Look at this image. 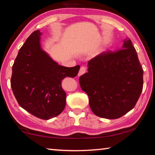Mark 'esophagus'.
Wrapping results in <instances>:
<instances>
[{
	"label": "esophagus",
	"mask_w": 155,
	"mask_h": 155,
	"mask_svg": "<svg viewBox=\"0 0 155 155\" xmlns=\"http://www.w3.org/2000/svg\"><path fill=\"white\" fill-rule=\"evenodd\" d=\"M86 72V68L85 66H81L80 70H79V72H78V76H81L82 74H83L84 73H85Z\"/></svg>",
	"instance_id": "34e87169"
}]
</instances>
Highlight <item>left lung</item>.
Segmentation results:
<instances>
[{"instance_id": "1", "label": "left lung", "mask_w": 155, "mask_h": 155, "mask_svg": "<svg viewBox=\"0 0 155 155\" xmlns=\"http://www.w3.org/2000/svg\"><path fill=\"white\" fill-rule=\"evenodd\" d=\"M81 87L96 115L117 119L134 108L143 89V68L130 39L121 49L103 52L88 62Z\"/></svg>"}]
</instances>
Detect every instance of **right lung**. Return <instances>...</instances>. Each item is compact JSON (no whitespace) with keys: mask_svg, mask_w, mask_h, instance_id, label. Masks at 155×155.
<instances>
[{"mask_svg":"<svg viewBox=\"0 0 155 155\" xmlns=\"http://www.w3.org/2000/svg\"><path fill=\"white\" fill-rule=\"evenodd\" d=\"M35 31L19 50L12 67L11 87L19 105L38 118L49 120L64 111L66 94L61 81L78 74L80 66L67 68L53 61L40 45Z\"/></svg>","mask_w":155,"mask_h":155,"instance_id":"add662e5","label":"right lung"}]
</instances>
